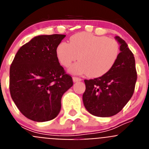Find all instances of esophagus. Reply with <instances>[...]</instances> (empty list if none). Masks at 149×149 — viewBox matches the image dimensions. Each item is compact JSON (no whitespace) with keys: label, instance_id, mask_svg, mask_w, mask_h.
I'll use <instances>...</instances> for the list:
<instances>
[{"label":"esophagus","instance_id":"34e87169","mask_svg":"<svg viewBox=\"0 0 149 149\" xmlns=\"http://www.w3.org/2000/svg\"><path fill=\"white\" fill-rule=\"evenodd\" d=\"M72 79H73L74 82H77V81H82V79L80 78V77H72Z\"/></svg>","mask_w":149,"mask_h":149}]
</instances>
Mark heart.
I'll return each mask as SVG.
<instances>
[{"instance_id": "b5f03b06", "label": "heart", "mask_w": 149, "mask_h": 149, "mask_svg": "<svg viewBox=\"0 0 149 149\" xmlns=\"http://www.w3.org/2000/svg\"><path fill=\"white\" fill-rule=\"evenodd\" d=\"M62 42L56 48V56L63 66H70L78 59L80 61L70 68L73 74H86L90 77H99L111 70L120 52L119 42L112 38L89 33H78Z\"/></svg>"}]
</instances>
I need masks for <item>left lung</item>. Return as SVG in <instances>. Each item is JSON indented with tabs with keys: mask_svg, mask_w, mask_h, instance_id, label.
Masks as SVG:
<instances>
[{
	"mask_svg": "<svg viewBox=\"0 0 149 149\" xmlns=\"http://www.w3.org/2000/svg\"><path fill=\"white\" fill-rule=\"evenodd\" d=\"M120 44V53L111 70L97 78L84 80L86 90L83 101L91 114L110 117L122 110L134 94L136 74L135 59L127 43L116 36Z\"/></svg>",
	"mask_w": 149,
	"mask_h": 149,
	"instance_id": "1",
	"label": "left lung"
}]
</instances>
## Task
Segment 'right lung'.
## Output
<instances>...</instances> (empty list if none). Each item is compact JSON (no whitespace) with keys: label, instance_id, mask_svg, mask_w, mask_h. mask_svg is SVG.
Wrapping results in <instances>:
<instances>
[{"label":"right lung","instance_id":"right-lung-1","mask_svg":"<svg viewBox=\"0 0 149 149\" xmlns=\"http://www.w3.org/2000/svg\"><path fill=\"white\" fill-rule=\"evenodd\" d=\"M65 35H42L22 45L10 69L12 99L27 119L47 122L57 116L61 98L73 85L60 65L56 48Z\"/></svg>","mask_w":149,"mask_h":149}]
</instances>
